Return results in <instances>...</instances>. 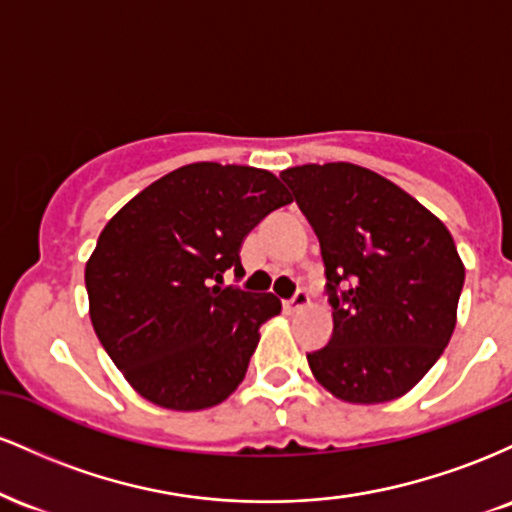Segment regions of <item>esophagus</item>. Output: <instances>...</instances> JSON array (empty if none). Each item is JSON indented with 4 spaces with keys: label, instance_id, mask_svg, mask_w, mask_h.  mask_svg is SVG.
I'll list each match as a JSON object with an SVG mask.
<instances>
[{
    "label": "esophagus",
    "instance_id": "obj_1",
    "mask_svg": "<svg viewBox=\"0 0 512 512\" xmlns=\"http://www.w3.org/2000/svg\"><path fill=\"white\" fill-rule=\"evenodd\" d=\"M303 305H308V293H305L303 289H298L289 298V301H284V310H286V313H296V310H301Z\"/></svg>",
    "mask_w": 512,
    "mask_h": 512
}]
</instances>
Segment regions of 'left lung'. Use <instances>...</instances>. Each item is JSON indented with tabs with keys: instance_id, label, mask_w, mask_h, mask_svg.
I'll return each mask as SVG.
<instances>
[{
	"instance_id": "obj_1",
	"label": "left lung",
	"mask_w": 512,
	"mask_h": 512,
	"mask_svg": "<svg viewBox=\"0 0 512 512\" xmlns=\"http://www.w3.org/2000/svg\"><path fill=\"white\" fill-rule=\"evenodd\" d=\"M313 226L334 330L308 351L334 397H402L433 368L455 330L464 267L448 228L414 197L354 163L279 175Z\"/></svg>"
}]
</instances>
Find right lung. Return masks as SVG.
<instances>
[{
    "label": "right lung",
    "instance_id": "add662e5",
    "mask_svg": "<svg viewBox=\"0 0 512 512\" xmlns=\"http://www.w3.org/2000/svg\"><path fill=\"white\" fill-rule=\"evenodd\" d=\"M291 204L272 173L190 163L151 182L98 238L86 264L91 322L139 395L166 409L214 407L245 378L272 293L219 286L243 276L240 243Z\"/></svg>",
    "mask_w": 512,
    "mask_h": 512
}]
</instances>
